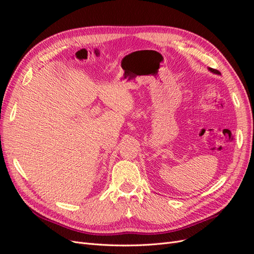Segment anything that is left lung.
Here are the masks:
<instances>
[{
  "mask_svg": "<svg viewBox=\"0 0 254 254\" xmlns=\"http://www.w3.org/2000/svg\"><path fill=\"white\" fill-rule=\"evenodd\" d=\"M209 71H210V72H212V73H214V74L220 75V73H219L217 70H214V68H212V67H209Z\"/></svg>",
  "mask_w": 254,
  "mask_h": 254,
  "instance_id": "8db88e82",
  "label": "left lung"
}]
</instances>
